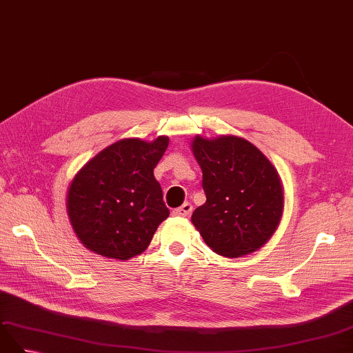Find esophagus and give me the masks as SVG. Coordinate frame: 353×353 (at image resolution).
I'll use <instances>...</instances> for the list:
<instances>
[{"label":"esophagus","instance_id":"1","mask_svg":"<svg viewBox=\"0 0 353 353\" xmlns=\"http://www.w3.org/2000/svg\"><path fill=\"white\" fill-rule=\"evenodd\" d=\"M191 212H192V206H191V204H190V203H183L182 206L177 208V209L173 212V215H174V216L186 218V216H190Z\"/></svg>","mask_w":353,"mask_h":353}]
</instances>
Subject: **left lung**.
<instances>
[{
  "mask_svg": "<svg viewBox=\"0 0 353 353\" xmlns=\"http://www.w3.org/2000/svg\"><path fill=\"white\" fill-rule=\"evenodd\" d=\"M191 150L203 171L206 203L191 221L208 247L224 257L260 250L281 223V177L263 153L236 135H195Z\"/></svg>",
  "mask_w": 353,
  "mask_h": 353,
  "instance_id": "1",
  "label": "left lung"
}]
</instances>
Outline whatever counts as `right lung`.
I'll return each instance as SVG.
<instances>
[{
    "mask_svg": "<svg viewBox=\"0 0 353 353\" xmlns=\"http://www.w3.org/2000/svg\"><path fill=\"white\" fill-rule=\"evenodd\" d=\"M170 138H123L73 176L65 195L70 225L81 243L99 256L129 260L144 252L170 210L153 170Z\"/></svg>",
    "mask_w": 353,
    "mask_h": 353,
    "instance_id": "add662e5",
    "label": "right lung"
}]
</instances>
